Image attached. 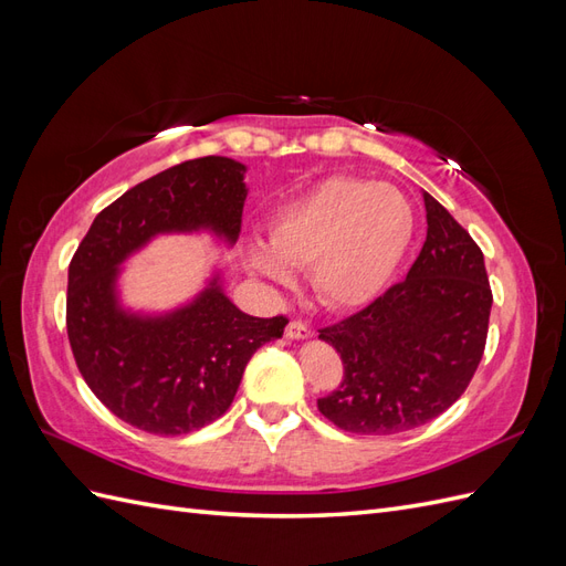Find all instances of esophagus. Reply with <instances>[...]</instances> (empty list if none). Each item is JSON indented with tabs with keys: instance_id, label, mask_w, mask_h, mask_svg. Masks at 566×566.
Listing matches in <instances>:
<instances>
[{
	"instance_id": "34e87169",
	"label": "esophagus",
	"mask_w": 566,
	"mask_h": 566,
	"mask_svg": "<svg viewBox=\"0 0 566 566\" xmlns=\"http://www.w3.org/2000/svg\"><path fill=\"white\" fill-rule=\"evenodd\" d=\"M285 335L290 339H310L314 335V331L306 323H302V321H290L287 328H285Z\"/></svg>"
}]
</instances>
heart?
I'll list each match as a JSON object with an SVG mask.
<instances>
[{
	"label": "heart",
	"mask_w": 566,
	"mask_h": 566,
	"mask_svg": "<svg viewBox=\"0 0 566 566\" xmlns=\"http://www.w3.org/2000/svg\"><path fill=\"white\" fill-rule=\"evenodd\" d=\"M413 238V210L389 184L328 177L271 214L266 243L245 248L248 266L285 283L306 266L321 304L356 310L378 297Z\"/></svg>",
	"instance_id": "1"
}]
</instances>
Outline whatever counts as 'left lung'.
<instances>
[{
    "label": "left lung",
    "instance_id": "obj_1",
    "mask_svg": "<svg viewBox=\"0 0 566 566\" xmlns=\"http://www.w3.org/2000/svg\"><path fill=\"white\" fill-rule=\"evenodd\" d=\"M422 200L427 238L406 281L318 331L345 364L318 410L345 432L397 434L434 420L484 356L493 302L484 254L441 202Z\"/></svg>",
    "mask_w": 566,
    "mask_h": 566
}]
</instances>
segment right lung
Here are the masks:
<instances>
[{
  "label": "right lung",
  "instance_id": "add662e5",
  "mask_svg": "<svg viewBox=\"0 0 566 566\" xmlns=\"http://www.w3.org/2000/svg\"><path fill=\"white\" fill-rule=\"evenodd\" d=\"M245 165L186 160L101 210L67 266L65 325L84 382L113 416L160 437L188 434L229 410L252 354L287 318H256L224 295L219 273L193 302L160 316L127 312L119 264L160 233L212 231L233 245Z\"/></svg>",
  "mask_w": 566,
  "mask_h": 566
}]
</instances>
